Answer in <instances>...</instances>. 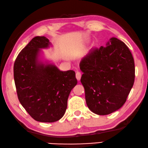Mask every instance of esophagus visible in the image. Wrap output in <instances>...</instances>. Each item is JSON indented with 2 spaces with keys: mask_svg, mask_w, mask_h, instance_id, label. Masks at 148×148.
I'll return each instance as SVG.
<instances>
[{
  "mask_svg": "<svg viewBox=\"0 0 148 148\" xmlns=\"http://www.w3.org/2000/svg\"><path fill=\"white\" fill-rule=\"evenodd\" d=\"M76 78L78 80V81H80L81 80V73L79 71H77L76 73Z\"/></svg>",
  "mask_w": 148,
  "mask_h": 148,
  "instance_id": "1",
  "label": "esophagus"
}]
</instances>
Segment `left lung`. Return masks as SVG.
<instances>
[{
    "label": "left lung",
    "instance_id": "8db88e82",
    "mask_svg": "<svg viewBox=\"0 0 148 148\" xmlns=\"http://www.w3.org/2000/svg\"><path fill=\"white\" fill-rule=\"evenodd\" d=\"M82 59L81 82L88 107L98 115L115 112L125 103L135 77L134 62L123 41L111 38Z\"/></svg>",
    "mask_w": 148,
    "mask_h": 148
}]
</instances>
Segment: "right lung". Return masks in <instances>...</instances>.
Returning a JSON list of instances; mask_svg holds the SVG:
<instances>
[{
    "label": "right lung",
    "mask_w": 148,
    "mask_h": 148,
    "mask_svg": "<svg viewBox=\"0 0 148 148\" xmlns=\"http://www.w3.org/2000/svg\"><path fill=\"white\" fill-rule=\"evenodd\" d=\"M51 45L45 36L34 37L18 54L14 66L19 102L40 122H54L63 117L69 95L77 84L74 71H62L55 65L40 60L41 49Z\"/></svg>",
    "instance_id": "right-lung-1"
}]
</instances>
